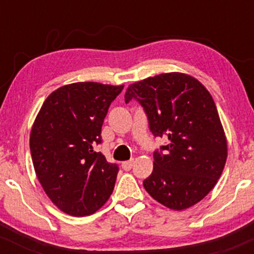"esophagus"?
Wrapping results in <instances>:
<instances>
[{
    "mask_svg": "<svg viewBox=\"0 0 254 254\" xmlns=\"http://www.w3.org/2000/svg\"><path fill=\"white\" fill-rule=\"evenodd\" d=\"M133 166V159L129 160V161H125L122 164V167H123L124 171H130Z\"/></svg>",
    "mask_w": 254,
    "mask_h": 254,
    "instance_id": "esophagus-1",
    "label": "esophagus"
}]
</instances>
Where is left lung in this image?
<instances>
[{
	"instance_id": "8db88e82",
	"label": "left lung",
	"mask_w": 254,
	"mask_h": 254,
	"mask_svg": "<svg viewBox=\"0 0 254 254\" xmlns=\"http://www.w3.org/2000/svg\"><path fill=\"white\" fill-rule=\"evenodd\" d=\"M136 100L150 132L165 137L154 151L145 191L173 210L202 200L216 185L227 160V141L216 105L199 81L182 72L160 74L127 87L125 103Z\"/></svg>"
}]
</instances>
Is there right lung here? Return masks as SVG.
I'll return each instance as SVG.
<instances>
[{
	"instance_id": "right-lung-1",
	"label": "right lung",
	"mask_w": 254,
	"mask_h": 254,
	"mask_svg": "<svg viewBox=\"0 0 254 254\" xmlns=\"http://www.w3.org/2000/svg\"><path fill=\"white\" fill-rule=\"evenodd\" d=\"M124 86L77 82L52 92L32 127L30 149L38 180L51 202L72 216L106 203L119 167L94 150L111 103Z\"/></svg>"
}]
</instances>
